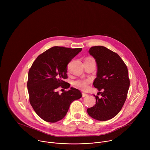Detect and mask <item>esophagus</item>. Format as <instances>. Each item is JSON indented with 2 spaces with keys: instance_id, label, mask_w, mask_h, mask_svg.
<instances>
[{
  "instance_id": "34e87169",
  "label": "esophagus",
  "mask_w": 150,
  "mask_h": 150,
  "mask_svg": "<svg viewBox=\"0 0 150 150\" xmlns=\"http://www.w3.org/2000/svg\"><path fill=\"white\" fill-rule=\"evenodd\" d=\"M86 96H88L87 94H85V93H82V97H86Z\"/></svg>"
}]
</instances>
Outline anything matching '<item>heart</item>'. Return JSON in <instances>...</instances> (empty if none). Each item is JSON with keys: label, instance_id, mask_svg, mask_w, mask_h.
Segmentation results:
<instances>
[{"label": "heart", "instance_id": "1", "mask_svg": "<svg viewBox=\"0 0 150 150\" xmlns=\"http://www.w3.org/2000/svg\"><path fill=\"white\" fill-rule=\"evenodd\" d=\"M90 81L89 79H82L74 81L73 82V85L79 90L82 91L87 90L88 88V84L90 83Z\"/></svg>", "mask_w": 150, "mask_h": 150}]
</instances>
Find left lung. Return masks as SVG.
Returning <instances> with one entry per match:
<instances>
[{
    "label": "left lung",
    "instance_id": "obj_1",
    "mask_svg": "<svg viewBox=\"0 0 150 150\" xmlns=\"http://www.w3.org/2000/svg\"><path fill=\"white\" fill-rule=\"evenodd\" d=\"M88 52L97 66L94 87L102 92L100 98L93 95L96 103L87 113L96 120L106 121L119 113L126 101L130 85L127 68L117 53L104 46L92 47Z\"/></svg>",
    "mask_w": 150,
    "mask_h": 150
}]
</instances>
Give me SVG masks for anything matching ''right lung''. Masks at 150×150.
Returning <instances> with one entry per match:
<instances>
[{
	"label": "right lung",
	"instance_id": "1",
	"mask_svg": "<svg viewBox=\"0 0 150 150\" xmlns=\"http://www.w3.org/2000/svg\"><path fill=\"white\" fill-rule=\"evenodd\" d=\"M82 48L71 49L54 46L39 55L28 72L27 88L30 102L33 109L42 120L54 123L66 116L71 104L82 97L73 87L59 94L61 86L69 88L64 81L68 78L67 65L81 52Z\"/></svg>",
	"mask_w": 150,
	"mask_h": 150
}]
</instances>
